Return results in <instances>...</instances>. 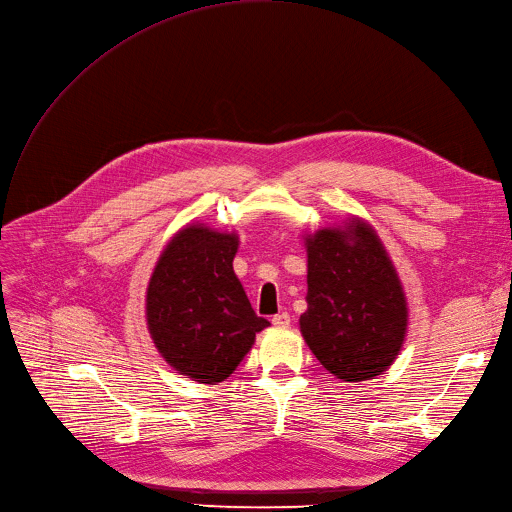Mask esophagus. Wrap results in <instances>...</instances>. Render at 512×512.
<instances>
[{
  "label": "esophagus",
  "instance_id": "obj_1",
  "mask_svg": "<svg viewBox=\"0 0 512 512\" xmlns=\"http://www.w3.org/2000/svg\"><path fill=\"white\" fill-rule=\"evenodd\" d=\"M273 325H277V327H288L290 325V315L288 313H277V315H273Z\"/></svg>",
  "mask_w": 512,
  "mask_h": 512
}]
</instances>
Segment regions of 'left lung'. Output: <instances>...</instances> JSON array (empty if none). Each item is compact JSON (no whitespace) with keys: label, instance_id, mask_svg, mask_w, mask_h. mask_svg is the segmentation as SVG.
<instances>
[{"label":"left lung","instance_id":"8db88e82","mask_svg":"<svg viewBox=\"0 0 512 512\" xmlns=\"http://www.w3.org/2000/svg\"><path fill=\"white\" fill-rule=\"evenodd\" d=\"M309 309L300 332L327 372L344 382L380 376L405 338L407 306L382 241L361 220L306 237Z\"/></svg>","mask_w":512,"mask_h":512}]
</instances>
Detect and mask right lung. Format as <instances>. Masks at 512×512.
Returning a JSON list of instances; mask_svg holds the SVG:
<instances>
[{
	"instance_id": "right-lung-1",
	"label": "right lung",
	"mask_w": 512,
	"mask_h": 512,
	"mask_svg": "<svg viewBox=\"0 0 512 512\" xmlns=\"http://www.w3.org/2000/svg\"><path fill=\"white\" fill-rule=\"evenodd\" d=\"M237 235L201 224L182 229L159 256L147 290V323L157 351L201 384L227 380L269 325L233 271Z\"/></svg>"
}]
</instances>
